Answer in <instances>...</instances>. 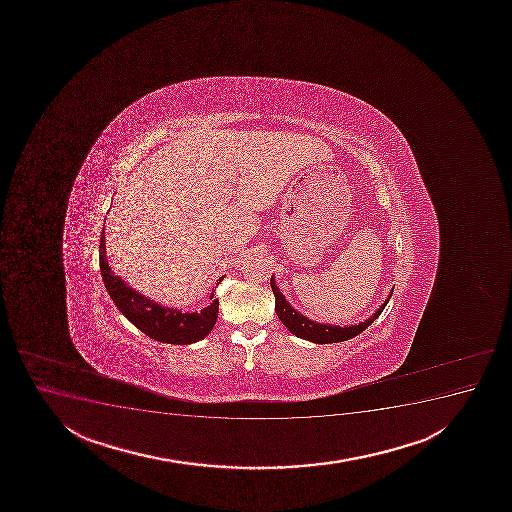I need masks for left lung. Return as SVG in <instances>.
<instances>
[{"label":"left lung","instance_id":"1","mask_svg":"<svg viewBox=\"0 0 512 512\" xmlns=\"http://www.w3.org/2000/svg\"><path fill=\"white\" fill-rule=\"evenodd\" d=\"M271 288L272 293L276 296L277 317L288 327V331L291 334H295L296 337H301V339H307V341L317 344L343 343V341H348L351 337L358 336L360 332L367 329L368 325L372 324L373 320L379 317L385 305L391 300L392 291H394V288H392L391 295L387 296V300L380 305L379 310L373 313L370 319L360 322V324L343 325L341 327V325L319 324V322H313V320L308 319L305 315H301L298 310L289 305V301H286L283 293L279 291L274 276L271 277Z\"/></svg>","mask_w":512,"mask_h":512}]
</instances>
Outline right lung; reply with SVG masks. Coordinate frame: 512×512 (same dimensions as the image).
Returning <instances> with one entry per match:
<instances>
[{
  "mask_svg": "<svg viewBox=\"0 0 512 512\" xmlns=\"http://www.w3.org/2000/svg\"><path fill=\"white\" fill-rule=\"evenodd\" d=\"M106 236L101 235L99 245V265L104 286L111 300L137 329L154 341L168 344H192L204 339L216 325L219 313V300L211 293V303L200 312H181L176 308L163 307L147 296L140 295L130 288L120 276H115L106 259ZM223 279V277H221ZM219 279V283H221Z\"/></svg>",
  "mask_w": 512,
  "mask_h": 512,
  "instance_id": "right-lung-1",
  "label": "right lung"
}]
</instances>
